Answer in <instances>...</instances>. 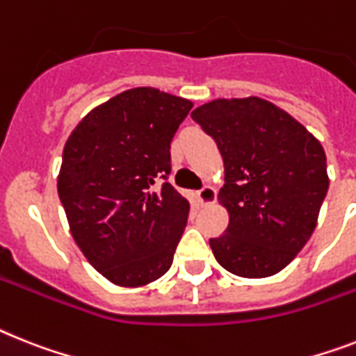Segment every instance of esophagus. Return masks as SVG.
Instances as JSON below:
<instances>
[{
    "label": "esophagus",
    "mask_w": 356,
    "mask_h": 356,
    "mask_svg": "<svg viewBox=\"0 0 356 356\" xmlns=\"http://www.w3.org/2000/svg\"><path fill=\"white\" fill-rule=\"evenodd\" d=\"M197 199H199L201 206H208V204H211V202H215V199H217V193H215V190L211 186H204V188H201L199 192H197Z\"/></svg>",
    "instance_id": "obj_1"
}]
</instances>
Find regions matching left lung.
Segmentation results:
<instances>
[{
	"label": "left lung",
	"instance_id": "8db88e82",
	"mask_svg": "<svg viewBox=\"0 0 356 356\" xmlns=\"http://www.w3.org/2000/svg\"><path fill=\"white\" fill-rule=\"evenodd\" d=\"M224 163L219 202L229 224L210 238L229 273L262 279L293 261L316 226L327 193L321 143L289 113L259 97L217 99L192 112Z\"/></svg>",
	"mask_w": 356,
	"mask_h": 356
}]
</instances>
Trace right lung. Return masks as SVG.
Listing matches in <instances>:
<instances>
[{
  "instance_id": "add662e5",
  "label": "right lung",
  "mask_w": 356,
  "mask_h": 356,
  "mask_svg": "<svg viewBox=\"0 0 356 356\" xmlns=\"http://www.w3.org/2000/svg\"><path fill=\"white\" fill-rule=\"evenodd\" d=\"M193 103L155 88L122 92L70 134L58 193L74 241L113 284L170 270L190 202L168 183L170 143Z\"/></svg>"
}]
</instances>
